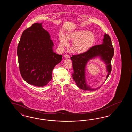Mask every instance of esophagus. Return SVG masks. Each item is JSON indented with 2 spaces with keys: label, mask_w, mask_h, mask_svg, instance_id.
Returning a JSON list of instances; mask_svg holds the SVG:
<instances>
[{
  "label": "esophagus",
  "mask_w": 132,
  "mask_h": 132,
  "mask_svg": "<svg viewBox=\"0 0 132 132\" xmlns=\"http://www.w3.org/2000/svg\"><path fill=\"white\" fill-rule=\"evenodd\" d=\"M65 57L67 58V59H69L70 58V56L68 55H65Z\"/></svg>",
  "instance_id": "esophagus-1"
}]
</instances>
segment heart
<instances>
[{
    "mask_svg": "<svg viewBox=\"0 0 132 132\" xmlns=\"http://www.w3.org/2000/svg\"><path fill=\"white\" fill-rule=\"evenodd\" d=\"M95 35L93 32L86 30L73 31L67 34L66 37L61 35L59 42L61 47H67L69 40L72 41L71 47L77 54L84 53L93 47L95 42Z\"/></svg>",
    "mask_w": 132,
    "mask_h": 132,
    "instance_id": "heart-1",
    "label": "heart"
}]
</instances>
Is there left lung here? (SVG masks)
Wrapping results in <instances>:
<instances>
[{"label": "left lung", "mask_w": 132, "mask_h": 132, "mask_svg": "<svg viewBox=\"0 0 132 132\" xmlns=\"http://www.w3.org/2000/svg\"><path fill=\"white\" fill-rule=\"evenodd\" d=\"M102 44L93 46L84 53L73 55L71 57L73 61L74 72L73 78L77 86L84 90H94L97 89H92L87 85L85 80V67L90 59L99 56L106 65L108 78L111 72V59L114 56V50L112 46L111 39L108 34H104Z\"/></svg>", "instance_id": "8db88e82"}]
</instances>
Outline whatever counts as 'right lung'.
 <instances>
[{
	"label": "right lung",
	"instance_id": "1",
	"mask_svg": "<svg viewBox=\"0 0 132 132\" xmlns=\"http://www.w3.org/2000/svg\"><path fill=\"white\" fill-rule=\"evenodd\" d=\"M53 46L42 23H35L22 32L17 54L21 75L29 84L43 87L51 81L54 68L62 58L54 52Z\"/></svg>",
	"mask_w": 132,
	"mask_h": 132
}]
</instances>
